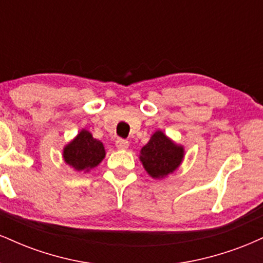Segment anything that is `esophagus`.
Returning a JSON list of instances; mask_svg holds the SVG:
<instances>
[{"label":"esophagus","instance_id":"obj_1","mask_svg":"<svg viewBox=\"0 0 263 263\" xmlns=\"http://www.w3.org/2000/svg\"><path fill=\"white\" fill-rule=\"evenodd\" d=\"M116 147L119 149H127L128 148V141L123 140V138H117L116 142H115Z\"/></svg>","mask_w":263,"mask_h":263}]
</instances>
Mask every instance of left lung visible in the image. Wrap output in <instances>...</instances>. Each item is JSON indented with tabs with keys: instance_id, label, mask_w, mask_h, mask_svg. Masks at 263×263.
Returning a JSON list of instances; mask_svg holds the SVG:
<instances>
[{
	"instance_id": "8db88e82",
	"label": "left lung",
	"mask_w": 263,
	"mask_h": 263,
	"mask_svg": "<svg viewBox=\"0 0 263 263\" xmlns=\"http://www.w3.org/2000/svg\"><path fill=\"white\" fill-rule=\"evenodd\" d=\"M184 157L182 146L171 141L162 131H157L148 143L142 147L140 159L152 178H163L179 167Z\"/></svg>"
}]
</instances>
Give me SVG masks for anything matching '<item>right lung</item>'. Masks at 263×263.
Segmentation results:
<instances>
[{"label":"right lung","mask_w":263,"mask_h":263,"mask_svg":"<svg viewBox=\"0 0 263 263\" xmlns=\"http://www.w3.org/2000/svg\"><path fill=\"white\" fill-rule=\"evenodd\" d=\"M64 161L77 171L89 172L105 157L104 144L95 140L89 131L80 132L64 148Z\"/></svg>","instance_id":"right-lung-1"}]
</instances>
